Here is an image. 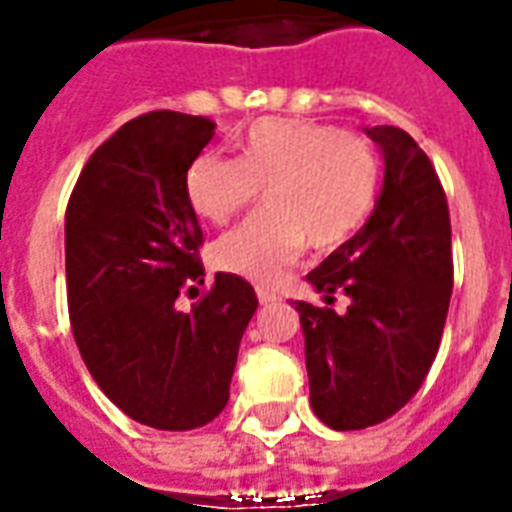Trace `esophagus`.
I'll return each mask as SVG.
<instances>
[{
    "label": "esophagus",
    "mask_w": 512,
    "mask_h": 512,
    "mask_svg": "<svg viewBox=\"0 0 512 512\" xmlns=\"http://www.w3.org/2000/svg\"><path fill=\"white\" fill-rule=\"evenodd\" d=\"M257 300L263 303V306H271V303H276V295H273L271 290H263V287H257Z\"/></svg>",
    "instance_id": "34e87169"
}]
</instances>
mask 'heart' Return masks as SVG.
I'll return each instance as SVG.
<instances>
[{
	"mask_svg": "<svg viewBox=\"0 0 512 512\" xmlns=\"http://www.w3.org/2000/svg\"><path fill=\"white\" fill-rule=\"evenodd\" d=\"M241 155H198L187 198L209 222H228L265 190V212L228 230L214 265L255 284H276L303 247L335 249L373 212L378 155L360 134L300 117H263L241 136Z\"/></svg>",
	"mask_w": 512,
	"mask_h": 512,
	"instance_id": "obj_1",
	"label": "heart"
}]
</instances>
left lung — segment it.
Wrapping results in <instances>:
<instances>
[{"mask_svg":"<svg viewBox=\"0 0 512 512\" xmlns=\"http://www.w3.org/2000/svg\"><path fill=\"white\" fill-rule=\"evenodd\" d=\"M381 147L376 209L308 273V284L349 308L295 300L306 338L311 408L327 427L365 429L397 413L438 354L454 287L446 193L419 144L395 126L365 128Z\"/></svg>","mask_w":512,"mask_h":512,"instance_id":"left-lung-1","label":"left lung"}]
</instances>
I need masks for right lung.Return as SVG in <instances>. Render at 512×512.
I'll use <instances>...</instances> for the list:
<instances>
[{
  "mask_svg": "<svg viewBox=\"0 0 512 512\" xmlns=\"http://www.w3.org/2000/svg\"><path fill=\"white\" fill-rule=\"evenodd\" d=\"M212 136L209 117H134L88 158L66 206L77 349L120 411L169 432L204 427L228 405L257 308L252 284L236 273H217L193 311L177 308L187 282L204 284V233L185 179Z\"/></svg>",
  "mask_w": 512,
  "mask_h": 512,
  "instance_id": "obj_1",
  "label": "right lung"
}]
</instances>
